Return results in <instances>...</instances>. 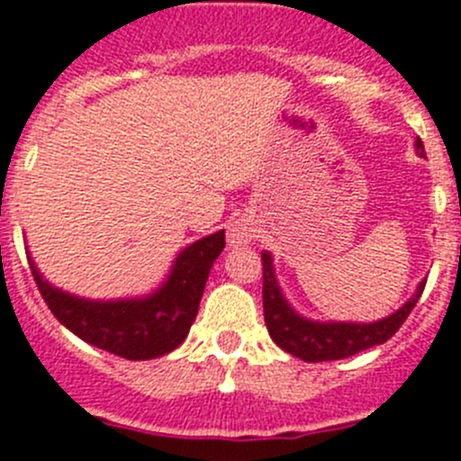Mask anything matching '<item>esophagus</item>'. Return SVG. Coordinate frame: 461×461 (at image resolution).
<instances>
[{"instance_id": "34e87169", "label": "esophagus", "mask_w": 461, "mask_h": 461, "mask_svg": "<svg viewBox=\"0 0 461 461\" xmlns=\"http://www.w3.org/2000/svg\"><path fill=\"white\" fill-rule=\"evenodd\" d=\"M252 239H255V227L245 218H239L227 227V243L230 245H248Z\"/></svg>"}]
</instances>
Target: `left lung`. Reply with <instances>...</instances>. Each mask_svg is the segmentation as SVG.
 Returning <instances> with one entry per match:
<instances>
[{
    "instance_id": "obj_1",
    "label": "left lung",
    "mask_w": 461,
    "mask_h": 461,
    "mask_svg": "<svg viewBox=\"0 0 461 461\" xmlns=\"http://www.w3.org/2000/svg\"><path fill=\"white\" fill-rule=\"evenodd\" d=\"M416 154L425 157L423 140L416 139ZM264 261V318L270 339L284 352L298 357L303 361H332L346 359L361 350L389 341L400 325L407 321L411 309L419 303L425 289V279L419 282L416 294L407 300L398 312L380 318L375 322H343V321H312L291 307L284 298L282 286L277 282L273 266V255L261 252Z\"/></svg>"
}]
</instances>
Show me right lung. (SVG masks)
<instances>
[{"label":"right lung","mask_w":461,"mask_h":461,"mask_svg":"<svg viewBox=\"0 0 461 461\" xmlns=\"http://www.w3.org/2000/svg\"><path fill=\"white\" fill-rule=\"evenodd\" d=\"M225 248V230L186 245L166 282L139 298L88 300L56 289L29 257L38 291L56 321L81 341L124 359L145 361L167 355L184 343L197 316L211 266Z\"/></svg>","instance_id":"obj_1"}]
</instances>
